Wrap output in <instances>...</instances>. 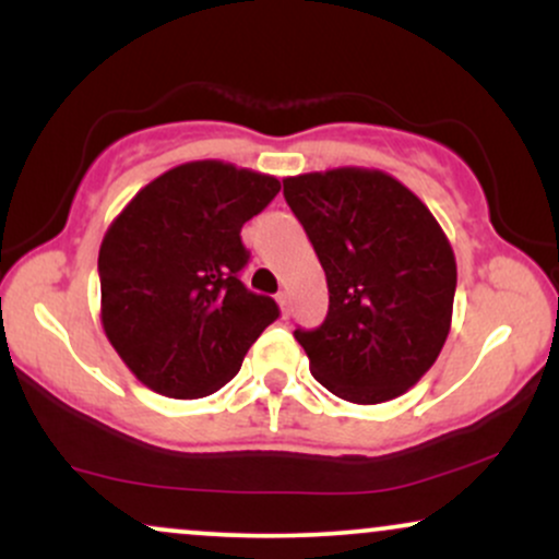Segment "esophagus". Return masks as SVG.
<instances>
[{
  "instance_id": "obj_1",
  "label": "esophagus",
  "mask_w": 559,
  "mask_h": 559,
  "mask_svg": "<svg viewBox=\"0 0 559 559\" xmlns=\"http://www.w3.org/2000/svg\"><path fill=\"white\" fill-rule=\"evenodd\" d=\"M275 301H278L281 312H284V318H288V312H292V301H288V294L286 292H278V297H275Z\"/></svg>"
}]
</instances>
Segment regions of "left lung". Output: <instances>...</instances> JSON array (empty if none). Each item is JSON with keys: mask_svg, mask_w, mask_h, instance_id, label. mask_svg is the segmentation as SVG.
Returning <instances> with one entry per match:
<instances>
[{"mask_svg": "<svg viewBox=\"0 0 559 559\" xmlns=\"http://www.w3.org/2000/svg\"><path fill=\"white\" fill-rule=\"evenodd\" d=\"M329 281V316L294 331L310 373L355 404L394 400L431 370L452 325L457 262L431 210L383 170L284 178Z\"/></svg>", "mask_w": 559, "mask_h": 559, "instance_id": "obj_1", "label": "left lung"}]
</instances>
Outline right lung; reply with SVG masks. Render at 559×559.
Listing matches in <instances>:
<instances>
[{
    "label": "right lung",
    "instance_id": "obj_1",
    "mask_svg": "<svg viewBox=\"0 0 559 559\" xmlns=\"http://www.w3.org/2000/svg\"><path fill=\"white\" fill-rule=\"evenodd\" d=\"M278 191L275 176L197 159L146 183L107 228L102 329L144 386L173 400L215 394L278 318L239 278L241 226Z\"/></svg>",
    "mask_w": 559,
    "mask_h": 559
}]
</instances>
